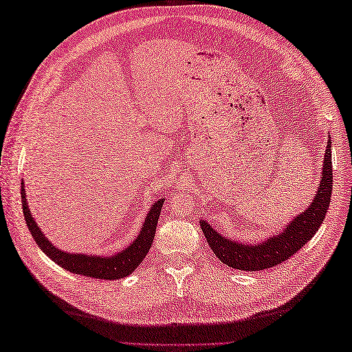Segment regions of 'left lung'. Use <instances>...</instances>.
<instances>
[{
    "label": "left lung",
    "instance_id": "1",
    "mask_svg": "<svg viewBox=\"0 0 352 352\" xmlns=\"http://www.w3.org/2000/svg\"><path fill=\"white\" fill-rule=\"evenodd\" d=\"M330 148L331 142L328 140L322 177H320L316 198L313 199L307 210L298 214L281 233H276L274 237H269L267 241L258 245H245L228 241L227 237L216 233V230L208 226L206 221H201V230L204 231L208 245L223 265L245 272L265 271V269L280 265L292 256H295L296 251H300L315 236L325 219L333 192V163Z\"/></svg>",
    "mask_w": 352,
    "mask_h": 352
}]
</instances>
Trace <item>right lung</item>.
<instances>
[{
  "label": "right lung",
  "instance_id": "obj_1",
  "mask_svg": "<svg viewBox=\"0 0 352 352\" xmlns=\"http://www.w3.org/2000/svg\"><path fill=\"white\" fill-rule=\"evenodd\" d=\"M21 198H22V212H24V218L27 222V227L32 233L36 243L39 245V248L47 254V256L56 261L58 266L74 274L85 275L89 278H101V280H118L122 278V276L130 275L134 269H136L142 260L145 258L149 248H151L157 222L160 218L162 206H163V198L155 201L153 204L151 210H149L148 216L145 218L144 227H142L140 234L136 237L129 248L122 250L116 256L111 257H96V256H86V254H69L57 250L56 246L48 241L47 237L42 234L39 227L36 226L32 213L28 210L27 206V198H25V190H24V183H22L21 188Z\"/></svg>",
  "mask_w": 352,
  "mask_h": 352
}]
</instances>
